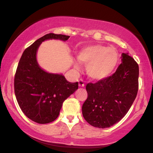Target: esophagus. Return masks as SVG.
I'll use <instances>...</instances> for the list:
<instances>
[{"label": "esophagus", "mask_w": 153, "mask_h": 153, "mask_svg": "<svg viewBox=\"0 0 153 153\" xmlns=\"http://www.w3.org/2000/svg\"><path fill=\"white\" fill-rule=\"evenodd\" d=\"M78 83H79V86L80 87H84L85 86V83H84V81L82 79H80L78 80Z\"/></svg>", "instance_id": "34e87169"}]
</instances>
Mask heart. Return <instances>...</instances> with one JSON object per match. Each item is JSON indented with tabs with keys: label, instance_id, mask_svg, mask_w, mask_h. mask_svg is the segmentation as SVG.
<instances>
[{
	"label": "heart",
	"instance_id": "b5f03b06",
	"mask_svg": "<svg viewBox=\"0 0 153 153\" xmlns=\"http://www.w3.org/2000/svg\"><path fill=\"white\" fill-rule=\"evenodd\" d=\"M78 59L87 65V74L91 79L101 80L108 77L118 65L117 51L101 45H91L80 50Z\"/></svg>",
	"mask_w": 153,
	"mask_h": 153
}]
</instances>
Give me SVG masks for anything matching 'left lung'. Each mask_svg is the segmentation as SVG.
Listing matches in <instances>:
<instances>
[{"instance_id":"left-lung-1","label":"left lung","mask_w":153,"mask_h":153,"mask_svg":"<svg viewBox=\"0 0 153 153\" xmlns=\"http://www.w3.org/2000/svg\"><path fill=\"white\" fill-rule=\"evenodd\" d=\"M113 75L89 82L88 98L82 106L85 121L98 128L110 127L124 117L134 102L139 87V66L128 54Z\"/></svg>"}]
</instances>
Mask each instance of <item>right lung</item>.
Instances as JSON below:
<instances>
[{
  "label": "right lung",
  "mask_w": 153,
  "mask_h": 153,
  "mask_svg": "<svg viewBox=\"0 0 153 153\" xmlns=\"http://www.w3.org/2000/svg\"><path fill=\"white\" fill-rule=\"evenodd\" d=\"M69 36L47 34L24 50L14 77V91L21 109L29 119L47 124L59 116L62 103L78 88V82H71L62 75L48 73L39 66L38 47L47 39L66 41Z\"/></svg>",
  "instance_id": "add662e5"
}]
</instances>
